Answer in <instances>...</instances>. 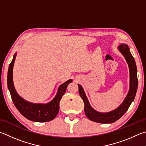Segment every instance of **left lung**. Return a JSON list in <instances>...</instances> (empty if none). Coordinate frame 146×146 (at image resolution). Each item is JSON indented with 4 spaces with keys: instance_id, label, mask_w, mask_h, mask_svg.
Here are the masks:
<instances>
[{
    "instance_id": "left-lung-1",
    "label": "left lung",
    "mask_w": 146,
    "mask_h": 146,
    "mask_svg": "<svg viewBox=\"0 0 146 146\" xmlns=\"http://www.w3.org/2000/svg\"><path fill=\"white\" fill-rule=\"evenodd\" d=\"M119 50L128 64L129 69V90L127 94L126 98L121 105L114 110L107 112V113H101L96 111L90 106L88 101V99L85 95V92L82 86L78 84L79 93L81 98L85 104V113L86 117L92 121L99 122L102 124L113 123L119 120L129 108L132 102L133 101L136 95L138 88V79H137V69L135 59L133 57L129 51L128 46L126 44H121L119 45Z\"/></svg>"
}]
</instances>
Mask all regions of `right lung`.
<instances>
[{"instance_id": "obj_1", "label": "right lung", "mask_w": 146, "mask_h": 146, "mask_svg": "<svg viewBox=\"0 0 146 146\" xmlns=\"http://www.w3.org/2000/svg\"><path fill=\"white\" fill-rule=\"evenodd\" d=\"M16 56L17 53L14 55L13 60L9 66L7 79V87L15 106L23 116L30 121L39 122L52 121L58 115L60 109V101L65 93L68 85L72 80H69L61 85L55 98L48 103L35 104L29 103L22 99L17 94L14 87L13 81V69Z\"/></svg>"}]
</instances>
